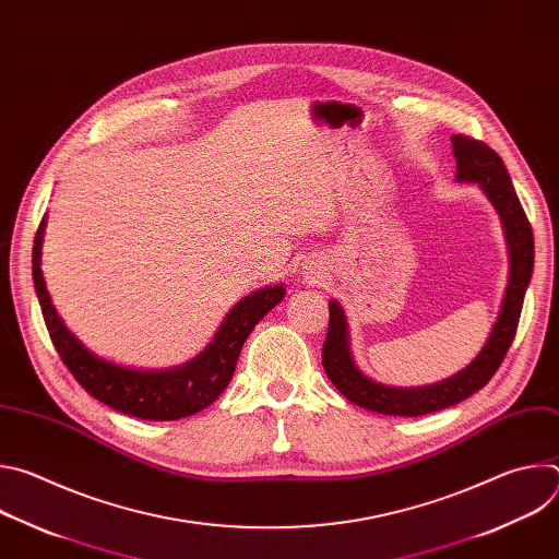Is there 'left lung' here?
Listing matches in <instances>:
<instances>
[{
    "label": "left lung",
    "mask_w": 559,
    "mask_h": 559,
    "mask_svg": "<svg viewBox=\"0 0 559 559\" xmlns=\"http://www.w3.org/2000/svg\"><path fill=\"white\" fill-rule=\"evenodd\" d=\"M455 181L475 183L496 207L509 250V285L502 298L493 330L480 349L462 371L425 386H391L365 376L349 349V325L338 300H330V330L323 345V367L334 386L349 403L384 414V416H425L451 405L483 389L504 360L518 330L526 287L533 276V229L515 194L511 177L487 143L453 134Z\"/></svg>",
    "instance_id": "left-lung-1"
}]
</instances>
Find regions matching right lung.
Here are the masks:
<instances>
[{
	"instance_id": "right-lung-1",
	"label": "right lung",
	"mask_w": 559,
	"mask_h": 559,
	"mask_svg": "<svg viewBox=\"0 0 559 559\" xmlns=\"http://www.w3.org/2000/svg\"><path fill=\"white\" fill-rule=\"evenodd\" d=\"M46 216L39 223L33 246V281L44 321L63 365L99 403L141 420H179L210 407L229 384L243 343L261 318L276 307L285 287H261L238 300L212 343L192 360L170 369H134L106 360L91 352L61 321L41 272V243Z\"/></svg>"
}]
</instances>
